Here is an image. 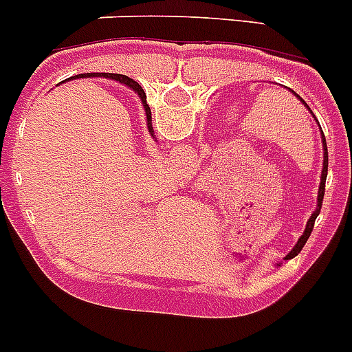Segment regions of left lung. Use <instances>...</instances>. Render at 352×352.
Returning a JSON list of instances; mask_svg holds the SVG:
<instances>
[{
    "mask_svg": "<svg viewBox=\"0 0 352 352\" xmlns=\"http://www.w3.org/2000/svg\"><path fill=\"white\" fill-rule=\"evenodd\" d=\"M287 89H289V87H287ZM289 91L294 94V96L298 98V101H302V105L305 107V109L309 110L310 113H312V110H310L309 105H307L305 101H303V98H300L298 94L294 93L293 89H289ZM312 117H314V121L319 124V121H318V119H316L314 113H312ZM319 131H321V144H322V170H321V182H319V189H318V204H316V210L312 212V214H310L309 221H307V226H305V230H303L302 236H300L298 242L294 243L293 249H291V251L286 254V258H284V259H286V261H287V259H293L294 256L300 254V251H302V249H303V245H305V243H307V240H309L310 233H312V230H314L316 217H318L319 212H321V207H322V198H324V186H326V175H328V147H326V138H324V133H322L321 126H319ZM275 267H280V263H275Z\"/></svg>",
    "mask_w": 352,
    "mask_h": 352,
    "instance_id": "obj_1",
    "label": "left lung"
}]
</instances>
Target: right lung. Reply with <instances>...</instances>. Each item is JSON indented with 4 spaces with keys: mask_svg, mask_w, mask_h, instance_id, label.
I'll return each instance as SVG.
<instances>
[{
    "mask_svg": "<svg viewBox=\"0 0 352 352\" xmlns=\"http://www.w3.org/2000/svg\"><path fill=\"white\" fill-rule=\"evenodd\" d=\"M78 77H103V78H112V80H117L119 82V84H124V85H128L129 89H133L135 91V93L138 94V98H140V101H142V105H144V110H145V119H147V129H148V133H151V135H153V138H156L154 137V129H153V117H151V109H148V105H147V96H145V91L142 89V85L138 84V82H135L133 80V78H129V77H126V75H119V74H101V75H85V74H82V75H77V78ZM75 78V77H74Z\"/></svg>",
    "mask_w": 352,
    "mask_h": 352,
    "instance_id": "right-lung-1",
    "label": "right lung"
}]
</instances>
